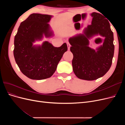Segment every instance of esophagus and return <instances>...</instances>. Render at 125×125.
Wrapping results in <instances>:
<instances>
[{
	"mask_svg": "<svg viewBox=\"0 0 125 125\" xmlns=\"http://www.w3.org/2000/svg\"><path fill=\"white\" fill-rule=\"evenodd\" d=\"M67 47H68V51H69L70 50V44H69V43H68V42H67Z\"/></svg>",
	"mask_w": 125,
	"mask_h": 125,
	"instance_id": "obj_1",
	"label": "esophagus"
}]
</instances>
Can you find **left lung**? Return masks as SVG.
Masks as SVG:
<instances>
[{
  "instance_id": "left-lung-1",
  "label": "left lung",
  "mask_w": 125,
  "mask_h": 125,
  "mask_svg": "<svg viewBox=\"0 0 125 125\" xmlns=\"http://www.w3.org/2000/svg\"><path fill=\"white\" fill-rule=\"evenodd\" d=\"M91 24L82 33L69 39L73 54V71L80 79L92 81L103 77L110 69L114 53V35L108 21L100 13L92 12ZM104 37L103 44L95 49L90 48L89 40L94 36Z\"/></svg>"
}]
</instances>
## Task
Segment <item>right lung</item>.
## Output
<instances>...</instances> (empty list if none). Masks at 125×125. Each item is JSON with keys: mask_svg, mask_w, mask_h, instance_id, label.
Segmentation results:
<instances>
[{"mask_svg": "<svg viewBox=\"0 0 125 125\" xmlns=\"http://www.w3.org/2000/svg\"><path fill=\"white\" fill-rule=\"evenodd\" d=\"M53 16L40 13L30 14L21 22L14 37V57L21 71L33 80L50 78L68 48L66 43L59 47H54L48 41L35 45L45 36H54L48 24Z\"/></svg>", "mask_w": 125, "mask_h": 125, "instance_id": "right-lung-1", "label": "right lung"}]
</instances>
